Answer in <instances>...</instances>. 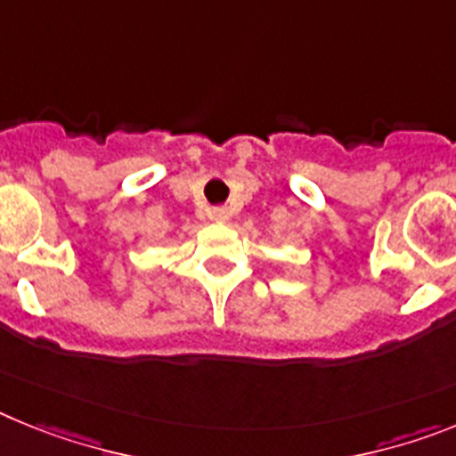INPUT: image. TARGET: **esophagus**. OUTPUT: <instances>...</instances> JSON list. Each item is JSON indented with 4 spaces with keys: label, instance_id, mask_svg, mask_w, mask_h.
I'll list each match as a JSON object with an SVG mask.
<instances>
[{
    "label": "esophagus",
    "instance_id": "34e87169",
    "mask_svg": "<svg viewBox=\"0 0 456 456\" xmlns=\"http://www.w3.org/2000/svg\"><path fill=\"white\" fill-rule=\"evenodd\" d=\"M209 219L225 221V219H228V209H225V208H215V209H212V212H209Z\"/></svg>",
    "mask_w": 456,
    "mask_h": 456
}]
</instances>
